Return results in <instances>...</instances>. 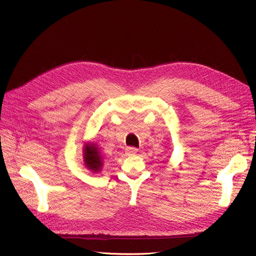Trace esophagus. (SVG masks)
I'll list each match as a JSON object with an SVG mask.
<instances>
[{"instance_id":"1","label":"esophagus","mask_w":256,"mask_h":256,"mask_svg":"<svg viewBox=\"0 0 256 256\" xmlns=\"http://www.w3.org/2000/svg\"><path fill=\"white\" fill-rule=\"evenodd\" d=\"M138 152V148H136V147H127L126 148V154H129V156H131V154H136Z\"/></svg>"}]
</instances>
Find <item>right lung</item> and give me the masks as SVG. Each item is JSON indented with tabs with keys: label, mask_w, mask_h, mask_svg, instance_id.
Instances as JSON below:
<instances>
[{
	"label": "right lung",
	"mask_w": 256,
	"mask_h": 256,
	"mask_svg": "<svg viewBox=\"0 0 256 256\" xmlns=\"http://www.w3.org/2000/svg\"><path fill=\"white\" fill-rule=\"evenodd\" d=\"M84 166L92 173H99L104 166V157L97 144L86 142L83 146Z\"/></svg>",
	"instance_id": "1"
}]
</instances>
